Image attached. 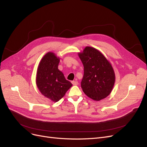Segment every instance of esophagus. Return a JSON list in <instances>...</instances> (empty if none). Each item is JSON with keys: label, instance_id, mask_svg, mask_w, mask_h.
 Returning <instances> with one entry per match:
<instances>
[{"label": "esophagus", "instance_id": "obj_1", "mask_svg": "<svg viewBox=\"0 0 147 147\" xmlns=\"http://www.w3.org/2000/svg\"><path fill=\"white\" fill-rule=\"evenodd\" d=\"M72 84H73V85H78V82L76 81V80H73L71 82Z\"/></svg>", "mask_w": 147, "mask_h": 147}]
</instances>
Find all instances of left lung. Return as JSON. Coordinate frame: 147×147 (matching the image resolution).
<instances>
[{
	"instance_id": "left-lung-1",
	"label": "left lung",
	"mask_w": 147,
	"mask_h": 147,
	"mask_svg": "<svg viewBox=\"0 0 147 147\" xmlns=\"http://www.w3.org/2000/svg\"><path fill=\"white\" fill-rule=\"evenodd\" d=\"M79 57L84 67L81 82L83 92L95 101L109 96L115 83V73L112 65L103 54L96 49L86 46Z\"/></svg>"
}]
</instances>
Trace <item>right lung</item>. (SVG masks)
<instances>
[{"instance_id": "add662e5", "label": "right lung", "mask_w": 147, "mask_h": 147, "mask_svg": "<svg viewBox=\"0 0 147 147\" xmlns=\"http://www.w3.org/2000/svg\"><path fill=\"white\" fill-rule=\"evenodd\" d=\"M59 58L53 52H48L37 68L36 84L43 95L53 102H58L72 86L64 74L58 69Z\"/></svg>"}]
</instances>
